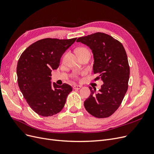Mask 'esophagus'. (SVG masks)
<instances>
[{
  "label": "esophagus",
  "mask_w": 154,
  "mask_h": 154,
  "mask_svg": "<svg viewBox=\"0 0 154 154\" xmlns=\"http://www.w3.org/2000/svg\"><path fill=\"white\" fill-rule=\"evenodd\" d=\"M81 88H82V86H80V85H75L73 86V88H74V90H80Z\"/></svg>",
  "instance_id": "obj_1"
}]
</instances>
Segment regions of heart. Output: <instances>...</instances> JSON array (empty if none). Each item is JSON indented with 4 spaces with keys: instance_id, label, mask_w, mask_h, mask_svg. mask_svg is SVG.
<instances>
[{
    "instance_id": "b5f03b06",
    "label": "heart",
    "mask_w": 154,
    "mask_h": 154,
    "mask_svg": "<svg viewBox=\"0 0 154 154\" xmlns=\"http://www.w3.org/2000/svg\"><path fill=\"white\" fill-rule=\"evenodd\" d=\"M85 50H87V49H84V48H79V49H77V51H76V52H79V51H85Z\"/></svg>"
}]
</instances>
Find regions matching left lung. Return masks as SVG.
Listing matches in <instances>:
<instances>
[{
    "mask_svg": "<svg viewBox=\"0 0 154 154\" xmlns=\"http://www.w3.org/2000/svg\"><path fill=\"white\" fill-rule=\"evenodd\" d=\"M76 42L92 50L93 72L98 74L95 80L101 78L103 82L98 92L89 87L85 108L96 118H108L119 108L128 89L130 67L125 48L112 36L100 32L80 37Z\"/></svg>",
    "mask_w": 154,
    "mask_h": 154,
    "instance_id": "8db88e82",
    "label": "left lung"
}]
</instances>
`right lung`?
I'll return each instance as SVG.
<instances>
[{"label": "right lung", "mask_w": 154, "mask_h": 154, "mask_svg": "<svg viewBox=\"0 0 154 154\" xmlns=\"http://www.w3.org/2000/svg\"><path fill=\"white\" fill-rule=\"evenodd\" d=\"M76 40H40L29 45L18 60V87L27 103L40 116L48 117L60 112L72 91L66 83H52L51 76L53 70L59 67L63 54Z\"/></svg>", "instance_id": "1"}]
</instances>
